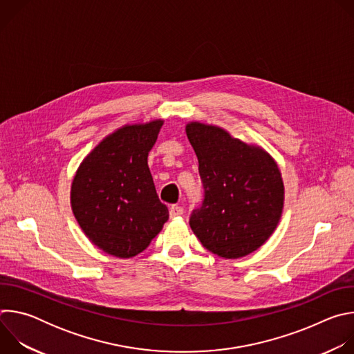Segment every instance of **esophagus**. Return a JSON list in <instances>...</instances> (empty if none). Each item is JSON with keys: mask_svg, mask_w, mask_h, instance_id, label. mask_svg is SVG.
I'll return each mask as SVG.
<instances>
[{"mask_svg": "<svg viewBox=\"0 0 354 354\" xmlns=\"http://www.w3.org/2000/svg\"><path fill=\"white\" fill-rule=\"evenodd\" d=\"M183 207L182 206H178V205H174V206H171V209H169V216H171V218H175V217H179V216H182L183 214Z\"/></svg>", "mask_w": 354, "mask_h": 354, "instance_id": "esophagus-1", "label": "esophagus"}]
</instances>
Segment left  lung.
I'll use <instances>...</instances> for the list:
<instances>
[{
    "label": "left lung",
    "mask_w": 354,
    "mask_h": 354,
    "mask_svg": "<svg viewBox=\"0 0 354 354\" xmlns=\"http://www.w3.org/2000/svg\"><path fill=\"white\" fill-rule=\"evenodd\" d=\"M186 136L205 187L203 203L190 214L192 231L221 258L252 254L269 239L283 213L284 185L276 161L217 126L192 122Z\"/></svg>",
    "instance_id": "obj_1"
}]
</instances>
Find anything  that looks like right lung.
<instances>
[{
	"label": "right lung",
	"instance_id": "add662e5",
	"mask_svg": "<svg viewBox=\"0 0 354 354\" xmlns=\"http://www.w3.org/2000/svg\"><path fill=\"white\" fill-rule=\"evenodd\" d=\"M162 124L158 119L118 129L84 158L73 179L75 220L112 257L138 255L169 218L147 162Z\"/></svg>",
	"mask_w": 354,
	"mask_h": 354
}]
</instances>
